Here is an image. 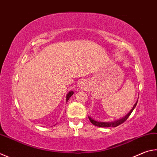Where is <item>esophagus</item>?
Masks as SVG:
<instances>
[{"instance_id":"obj_1","label":"esophagus","mask_w":157,"mask_h":157,"mask_svg":"<svg viewBox=\"0 0 157 157\" xmlns=\"http://www.w3.org/2000/svg\"><path fill=\"white\" fill-rule=\"evenodd\" d=\"M79 86H80L81 88H82V89H86L87 88V84L86 83V82L85 81H81L80 82H79Z\"/></svg>"}]
</instances>
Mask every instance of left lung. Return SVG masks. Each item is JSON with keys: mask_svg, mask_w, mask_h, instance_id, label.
<instances>
[{"mask_svg": "<svg viewBox=\"0 0 157 157\" xmlns=\"http://www.w3.org/2000/svg\"><path fill=\"white\" fill-rule=\"evenodd\" d=\"M137 102H138V101H136L135 104L134 105L133 108H132V110H130V112L128 113L127 115H126V117H124V118L119 119V120H118V121H113V122H99V121H95L94 119H93L92 118L90 117H88V119H89V120H90L91 123H92L93 125H95V126H96L103 127V128H105V127H117V126H118L119 125L123 124L124 121H126L127 120V119L129 117V116L130 115V114L132 113L133 110L135 109V108L136 107Z\"/></svg>", "mask_w": 157, "mask_h": 157, "instance_id": "obj_1", "label": "left lung"}]
</instances>
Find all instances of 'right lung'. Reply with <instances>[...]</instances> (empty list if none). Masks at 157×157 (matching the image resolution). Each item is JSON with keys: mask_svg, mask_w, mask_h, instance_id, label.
Returning a JSON list of instances; mask_svg holds the SVG:
<instances>
[{"mask_svg": "<svg viewBox=\"0 0 157 157\" xmlns=\"http://www.w3.org/2000/svg\"><path fill=\"white\" fill-rule=\"evenodd\" d=\"M74 93H73V91H70V92L67 94V101L69 100V98H71V96L73 95V94Z\"/></svg>", "mask_w": 157, "mask_h": 157, "instance_id": "obj_1", "label": "right lung"}]
</instances>
